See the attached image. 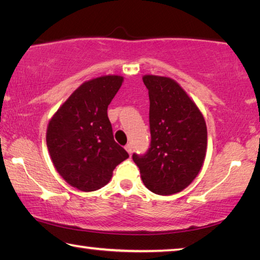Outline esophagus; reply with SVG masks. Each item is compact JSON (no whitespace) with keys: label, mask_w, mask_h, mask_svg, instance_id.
I'll return each mask as SVG.
<instances>
[{"label":"esophagus","mask_w":260,"mask_h":260,"mask_svg":"<svg viewBox=\"0 0 260 260\" xmlns=\"http://www.w3.org/2000/svg\"><path fill=\"white\" fill-rule=\"evenodd\" d=\"M125 149H126L127 152H128V153H129V156H131V155H132V152H133V148H132L131 144H126Z\"/></svg>","instance_id":"esophagus-1"}]
</instances>
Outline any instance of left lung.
Listing matches in <instances>:
<instances>
[{
  "label": "left lung",
  "mask_w": 260,
  "mask_h": 260,
  "mask_svg": "<svg viewBox=\"0 0 260 260\" xmlns=\"http://www.w3.org/2000/svg\"><path fill=\"white\" fill-rule=\"evenodd\" d=\"M150 109V148L133 153L149 190L172 195L197 177L204 162L208 131L196 104L179 83L166 77L144 76Z\"/></svg>",
  "instance_id": "8db88e82"
}]
</instances>
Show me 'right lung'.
Segmentation results:
<instances>
[{"label": "right lung", "instance_id": "obj_1", "mask_svg": "<svg viewBox=\"0 0 260 260\" xmlns=\"http://www.w3.org/2000/svg\"><path fill=\"white\" fill-rule=\"evenodd\" d=\"M124 78L105 76L78 88L51 118L47 147L57 172L72 187L94 191L104 187L128 153L113 139L108 107Z\"/></svg>", "mask_w": 260, "mask_h": 260}]
</instances>
